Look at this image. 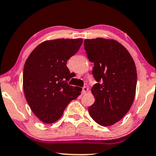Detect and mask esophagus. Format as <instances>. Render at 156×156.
Masks as SVG:
<instances>
[{
  "instance_id": "obj_1",
  "label": "esophagus",
  "mask_w": 156,
  "mask_h": 156,
  "mask_svg": "<svg viewBox=\"0 0 156 156\" xmlns=\"http://www.w3.org/2000/svg\"><path fill=\"white\" fill-rule=\"evenodd\" d=\"M88 90H89V88L87 87H86V86H84L82 88V93H83V94H85V93H86L87 91H88Z\"/></svg>"
}]
</instances>
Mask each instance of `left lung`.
<instances>
[{
	"instance_id": "obj_1",
	"label": "left lung",
	"mask_w": 156,
	"mask_h": 156,
	"mask_svg": "<svg viewBox=\"0 0 156 156\" xmlns=\"http://www.w3.org/2000/svg\"><path fill=\"white\" fill-rule=\"evenodd\" d=\"M87 58L94 63L97 83L91 90L95 101L89 107L90 117L103 126H111L128 112L134 100L137 73L126 48L114 39H85Z\"/></svg>"
}]
</instances>
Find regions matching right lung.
<instances>
[{
	"mask_svg": "<svg viewBox=\"0 0 156 156\" xmlns=\"http://www.w3.org/2000/svg\"><path fill=\"white\" fill-rule=\"evenodd\" d=\"M82 39H58L37 46L24 66L23 88L29 106L41 122L51 124L67 105L80 95L81 89L69 85L67 61L80 49Z\"/></svg>",
	"mask_w": 156,
	"mask_h": 156,
	"instance_id": "obj_1",
	"label": "right lung"
}]
</instances>
